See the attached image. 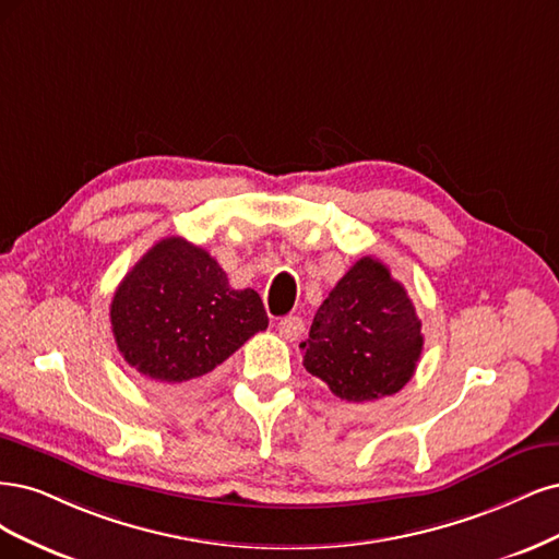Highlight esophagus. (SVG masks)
I'll return each instance as SVG.
<instances>
[{"label":"esophagus","mask_w":559,"mask_h":559,"mask_svg":"<svg viewBox=\"0 0 559 559\" xmlns=\"http://www.w3.org/2000/svg\"><path fill=\"white\" fill-rule=\"evenodd\" d=\"M304 332V322L299 316H285L281 322H278V334L285 338V341H297Z\"/></svg>","instance_id":"34e87169"}]
</instances>
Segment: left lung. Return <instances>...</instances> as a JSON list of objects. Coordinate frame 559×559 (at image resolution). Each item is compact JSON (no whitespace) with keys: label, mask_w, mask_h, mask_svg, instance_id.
<instances>
[{"label":"left lung","mask_w":559,"mask_h":559,"mask_svg":"<svg viewBox=\"0 0 559 559\" xmlns=\"http://www.w3.org/2000/svg\"><path fill=\"white\" fill-rule=\"evenodd\" d=\"M416 306L390 269L357 260L320 304L304 367L346 402H373L400 392L418 367L423 332Z\"/></svg>","instance_id":"left-lung-1"}]
</instances>
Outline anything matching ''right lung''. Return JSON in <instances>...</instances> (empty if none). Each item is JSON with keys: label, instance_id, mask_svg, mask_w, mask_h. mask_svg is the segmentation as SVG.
Listing matches in <instances>:
<instances>
[{"label": "right lung", "instance_id": "right-lung-1", "mask_svg": "<svg viewBox=\"0 0 559 559\" xmlns=\"http://www.w3.org/2000/svg\"><path fill=\"white\" fill-rule=\"evenodd\" d=\"M255 290H234L204 248L157 241L111 301V330L124 362L162 388H188L266 330Z\"/></svg>", "mask_w": 559, "mask_h": 559}]
</instances>
